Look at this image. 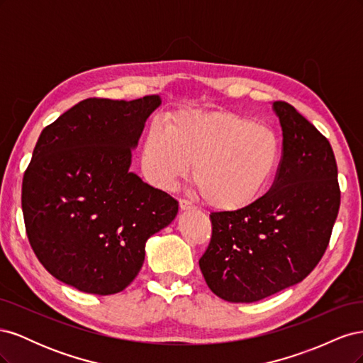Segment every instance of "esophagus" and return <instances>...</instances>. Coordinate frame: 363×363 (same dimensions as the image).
Listing matches in <instances>:
<instances>
[{
	"instance_id": "esophagus-1",
	"label": "esophagus",
	"mask_w": 363,
	"mask_h": 363,
	"mask_svg": "<svg viewBox=\"0 0 363 363\" xmlns=\"http://www.w3.org/2000/svg\"><path fill=\"white\" fill-rule=\"evenodd\" d=\"M180 208H182V211H192V208H195V206H194L192 201L182 199L180 200Z\"/></svg>"
}]
</instances>
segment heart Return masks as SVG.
Wrapping results in <instances>:
<instances>
[{
    "instance_id": "heart-1",
    "label": "heart",
    "mask_w": 363,
    "mask_h": 363,
    "mask_svg": "<svg viewBox=\"0 0 363 363\" xmlns=\"http://www.w3.org/2000/svg\"><path fill=\"white\" fill-rule=\"evenodd\" d=\"M280 159V138L269 124L230 111H189L167 130L152 125L142 169L160 189L189 174L203 199L223 211L244 207L265 189Z\"/></svg>"
}]
</instances>
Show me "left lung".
<instances>
[{"mask_svg": "<svg viewBox=\"0 0 363 363\" xmlns=\"http://www.w3.org/2000/svg\"><path fill=\"white\" fill-rule=\"evenodd\" d=\"M283 150L271 189L238 211L212 212L200 259L211 291L255 303L304 280L330 242L340 204L330 142L295 107L274 101Z\"/></svg>", "mask_w": 363, "mask_h": 363, "instance_id": "8db88e82", "label": "left lung"}]
</instances>
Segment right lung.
<instances>
[{
  "instance_id": "add662e5",
  "label": "right lung",
  "mask_w": 363,
  "mask_h": 363,
  "mask_svg": "<svg viewBox=\"0 0 363 363\" xmlns=\"http://www.w3.org/2000/svg\"><path fill=\"white\" fill-rule=\"evenodd\" d=\"M159 106L156 95L87 98L43 128L33 150L21 196L28 242L51 276L82 292L124 291L147 239L179 212L169 194L128 171Z\"/></svg>"
}]
</instances>
